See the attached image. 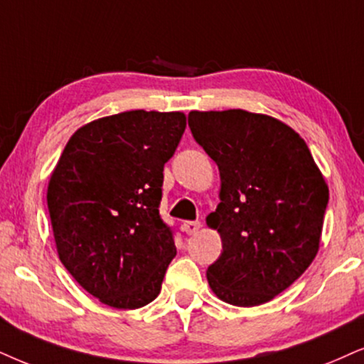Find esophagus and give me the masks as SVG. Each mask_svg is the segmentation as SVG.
<instances>
[{
	"label": "esophagus",
	"mask_w": 364,
	"mask_h": 364,
	"mask_svg": "<svg viewBox=\"0 0 364 364\" xmlns=\"http://www.w3.org/2000/svg\"><path fill=\"white\" fill-rule=\"evenodd\" d=\"M181 227H183V232L188 233V235H193V233H196L198 230L201 228V222H198V220L196 222H185Z\"/></svg>",
	"instance_id": "esophagus-1"
}]
</instances>
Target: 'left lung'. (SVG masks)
I'll return each instance as SVG.
<instances>
[{
    "label": "left lung",
    "instance_id": "left-lung-1",
    "mask_svg": "<svg viewBox=\"0 0 364 364\" xmlns=\"http://www.w3.org/2000/svg\"><path fill=\"white\" fill-rule=\"evenodd\" d=\"M193 136L220 169V203L206 225L223 252L206 270L232 306L272 301L306 272L321 245L328 183L287 124L243 109L191 110Z\"/></svg>",
    "mask_w": 364,
    "mask_h": 364
}]
</instances>
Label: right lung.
Returning a JSON list of instances; mask_svg holds the SVG:
<instances>
[{
    "label": "right lung",
    "mask_w": 364,
    "mask_h": 364,
    "mask_svg": "<svg viewBox=\"0 0 364 364\" xmlns=\"http://www.w3.org/2000/svg\"><path fill=\"white\" fill-rule=\"evenodd\" d=\"M185 112L126 110L73 132L50 174L47 203L58 259L90 296L137 309L161 291L176 255L159 216L164 163Z\"/></svg>",
    "instance_id": "right-lung-1"
}]
</instances>
